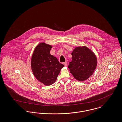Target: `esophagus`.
<instances>
[{
    "label": "esophagus",
    "mask_w": 122,
    "mask_h": 122,
    "mask_svg": "<svg viewBox=\"0 0 122 122\" xmlns=\"http://www.w3.org/2000/svg\"><path fill=\"white\" fill-rule=\"evenodd\" d=\"M63 64L65 66H67V61H65V62L63 63Z\"/></svg>",
    "instance_id": "1"
}]
</instances>
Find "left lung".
<instances>
[{"label":"left lung","instance_id":"left-lung-1","mask_svg":"<svg viewBox=\"0 0 122 122\" xmlns=\"http://www.w3.org/2000/svg\"><path fill=\"white\" fill-rule=\"evenodd\" d=\"M72 56L68 68L74 77L79 81H84L93 73L97 65L95 53L86 46L76 47L71 53Z\"/></svg>","mask_w":122,"mask_h":122}]
</instances>
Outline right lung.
I'll use <instances>...</instances> for the list:
<instances>
[{"label": "right lung", "instance_id": "obj_1", "mask_svg": "<svg viewBox=\"0 0 122 122\" xmlns=\"http://www.w3.org/2000/svg\"><path fill=\"white\" fill-rule=\"evenodd\" d=\"M52 46L41 42L36 46L32 55L31 67L36 79L45 86L52 85L64 66L50 54Z\"/></svg>", "mask_w": 122, "mask_h": 122}]
</instances>
